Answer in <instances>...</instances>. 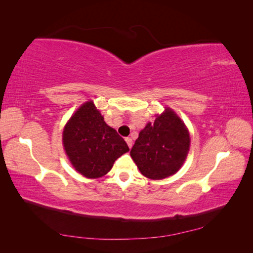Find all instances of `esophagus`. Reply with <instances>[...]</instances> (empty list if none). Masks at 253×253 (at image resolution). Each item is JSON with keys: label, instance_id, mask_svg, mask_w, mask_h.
I'll list each match as a JSON object with an SVG mask.
<instances>
[{"label": "esophagus", "instance_id": "obj_1", "mask_svg": "<svg viewBox=\"0 0 253 253\" xmlns=\"http://www.w3.org/2000/svg\"><path fill=\"white\" fill-rule=\"evenodd\" d=\"M126 143H127V145H128V148L131 149L132 145H133V140H132V138H129V137H126Z\"/></svg>", "mask_w": 253, "mask_h": 253}]
</instances>
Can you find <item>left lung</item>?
I'll list each match as a JSON object with an SVG mask.
<instances>
[{
	"label": "left lung",
	"mask_w": 253,
	"mask_h": 253,
	"mask_svg": "<svg viewBox=\"0 0 253 253\" xmlns=\"http://www.w3.org/2000/svg\"><path fill=\"white\" fill-rule=\"evenodd\" d=\"M189 147L188 128L173 110L166 108L154 124L149 122L141 129L131 150V157L145 177L164 179L180 169Z\"/></svg>",
	"instance_id": "8db88e82"
}]
</instances>
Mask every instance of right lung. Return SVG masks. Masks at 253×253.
Returning a JSON list of instances; mask_svg holds the SVG:
<instances>
[{
  "instance_id": "obj_1",
  "label": "right lung",
  "mask_w": 253,
  "mask_h": 253,
  "mask_svg": "<svg viewBox=\"0 0 253 253\" xmlns=\"http://www.w3.org/2000/svg\"><path fill=\"white\" fill-rule=\"evenodd\" d=\"M62 141L75 170L87 178L110 172L115 160L129 150L116 129L105 124L93 101L82 104L67 121Z\"/></svg>"
}]
</instances>
